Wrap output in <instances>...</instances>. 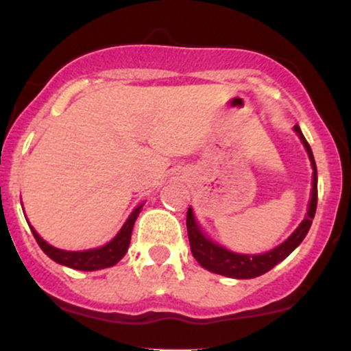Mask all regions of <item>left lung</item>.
<instances>
[{
	"mask_svg": "<svg viewBox=\"0 0 351 351\" xmlns=\"http://www.w3.org/2000/svg\"><path fill=\"white\" fill-rule=\"evenodd\" d=\"M295 132L299 134L302 143H304L305 150L308 153V158L312 162L313 168V180H312V198L308 203V211L305 219L302 221L300 226L292 232V236L287 241H284L280 245H277L272 251L265 254H257V256H245V254H236L228 251V249L221 247L219 244L213 243L209 237H206L201 231L198 223H196L195 216H193V209L188 208L186 213V228L189 245H191V254L198 263L208 271L219 274V276L232 277V279H252V277H259L276 267L280 261L291 254L293 249L299 245L304 237L307 236L310 226H312V219L317 211V165L313 160L312 148L305 136L302 135L299 125H295Z\"/></svg>",
	"mask_w": 351,
	"mask_h": 351,
	"instance_id": "8db88e82",
	"label": "left lung"
}]
</instances>
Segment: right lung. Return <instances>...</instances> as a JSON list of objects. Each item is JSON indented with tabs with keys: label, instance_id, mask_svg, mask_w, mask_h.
<instances>
[{
	"label": "right lung",
	"instance_id": "1",
	"mask_svg": "<svg viewBox=\"0 0 351 351\" xmlns=\"http://www.w3.org/2000/svg\"><path fill=\"white\" fill-rule=\"evenodd\" d=\"M142 206L143 204H140L138 208H135L134 211H132V215L128 216L127 221H125V224L119 231V234H117L110 243H107L106 245L97 249H88V251H62V249H58L54 247V245L47 244L46 241L34 231V228H31V231H33L34 239L38 241L39 247H41L44 254H46L47 257H51L54 263L67 265V267L71 269H77V271H99V269L112 267V265H115L125 256L128 245H130L132 229H134V224L136 217L140 215Z\"/></svg>",
	"mask_w": 351,
	"mask_h": 351
}]
</instances>
